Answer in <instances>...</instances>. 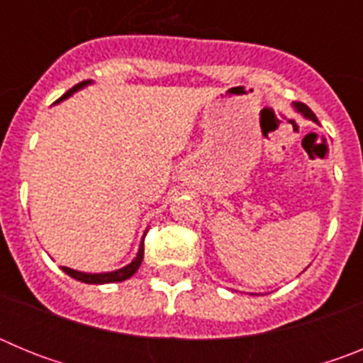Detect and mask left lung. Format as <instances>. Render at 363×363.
<instances>
[{"mask_svg":"<svg viewBox=\"0 0 363 363\" xmlns=\"http://www.w3.org/2000/svg\"><path fill=\"white\" fill-rule=\"evenodd\" d=\"M294 107H296V108H298V111H300V112H301V114H303V116H306V118H309V120H314V121H318V120H316V116H314V112H313V111H311V108H309V107H307V105H306V104H294Z\"/></svg>","mask_w":363,"mask_h":363,"instance_id":"8db88e82","label":"left lung"}]
</instances>
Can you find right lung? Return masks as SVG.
Segmentation results:
<instances>
[{"mask_svg":"<svg viewBox=\"0 0 363 363\" xmlns=\"http://www.w3.org/2000/svg\"><path fill=\"white\" fill-rule=\"evenodd\" d=\"M86 83L89 82H82V83H78V85H74L72 89H69V91H67L60 99L69 98L72 92H76L78 89L85 86ZM142 259H143V243H142V247H140V251H138L136 258H134L133 262L127 265V267L120 269V271L104 272V274H89V272L72 271V269H69V267H62V269H63V272H67L70 278H74V280H78V281H83V284H112V281H123V280H127V278L133 277L134 272L138 271V267L142 265Z\"/></svg>","mask_w":363,"mask_h":363,"instance_id":"1","label":"right lung"}]
</instances>
